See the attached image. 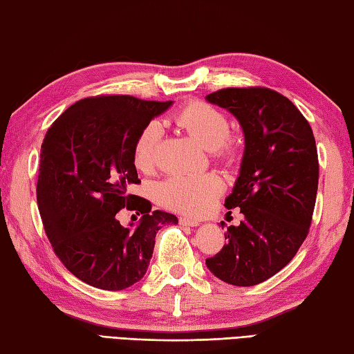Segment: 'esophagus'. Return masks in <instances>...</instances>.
I'll return each mask as SVG.
<instances>
[{
  "label": "esophagus",
  "instance_id": "34e87169",
  "mask_svg": "<svg viewBox=\"0 0 354 354\" xmlns=\"http://www.w3.org/2000/svg\"><path fill=\"white\" fill-rule=\"evenodd\" d=\"M179 223H181L185 227H198L201 224L199 221L193 219V218H189V216H181V218H179Z\"/></svg>",
  "mask_w": 354,
  "mask_h": 354
}]
</instances>
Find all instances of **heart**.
<instances>
[{"instance_id": "b5f03b06", "label": "heart", "mask_w": 354, "mask_h": 354, "mask_svg": "<svg viewBox=\"0 0 354 354\" xmlns=\"http://www.w3.org/2000/svg\"><path fill=\"white\" fill-rule=\"evenodd\" d=\"M175 122L189 131L207 150H213L221 161L230 162L234 158L236 144L228 138L230 122L216 107L201 101L190 102L175 113ZM161 138L162 127L156 121L149 122L140 131L133 147V162L138 170H153ZM223 190V179L214 173L175 175L156 187V199L170 210L201 214L210 209Z\"/></svg>"}]
</instances>
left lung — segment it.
<instances>
[{
	"instance_id": "1",
	"label": "left lung",
	"mask_w": 354,
	"mask_h": 354,
	"mask_svg": "<svg viewBox=\"0 0 354 354\" xmlns=\"http://www.w3.org/2000/svg\"><path fill=\"white\" fill-rule=\"evenodd\" d=\"M205 100L236 118L245 141L224 204L239 207L244 219L227 227V244L205 264L221 281L252 287L286 267L307 238L319 179L316 141L295 104L272 88L228 87Z\"/></svg>"
}]
</instances>
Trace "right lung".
<instances>
[{
  "label": "right lung",
  "instance_id": "obj_1",
  "mask_svg": "<svg viewBox=\"0 0 354 354\" xmlns=\"http://www.w3.org/2000/svg\"><path fill=\"white\" fill-rule=\"evenodd\" d=\"M129 95L84 98L68 107L41 145L37 201L48 241L66 268L88 286L124 290L144 278L155 238L178 218L130 195L140 184L133 147L140 131L171 106ZM142 214L122 227L115 213Z\"/></svg>",
  "mask_w": 354,
  "mask_h": 354
}]
</instances>
